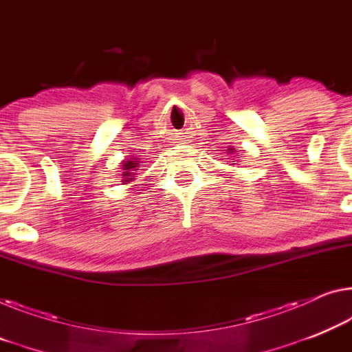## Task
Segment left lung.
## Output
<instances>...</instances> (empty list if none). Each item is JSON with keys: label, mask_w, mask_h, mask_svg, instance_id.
<instances>
[{"label": "left lung", "mask_w": 352, "mask_h": 352, "mask_svg": "<svg viewBox=\"0 0 352 352\" xmlns=\"http://www.w3.org/2000/svg\"><path fill=\"white\" fill-rule=\"evenodd\" d=\"M226 151H228V153H230V154H232V148H228V149H226Z\"/></svg>", "instance_id": "obj_1"}]
</instances>
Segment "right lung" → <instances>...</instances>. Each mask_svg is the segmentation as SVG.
I'll return each mask as SVG.
<instances>
[{"label":"right lung","instance_id":"1","mask_svg":"<svg viewBox=\"0 0 352 352\" xmlns=\"http://www.w3.org/2000/svg\"><path fill=\"white\" fill-rule=\"evenodd\" d=\"M140 162L138 157H127L121 162L122 171H121V182L122 184H131L132 181L137 179L138 170H140Z\"/></svg>","mask_w":352,"mask_h":352}]
</instances>
